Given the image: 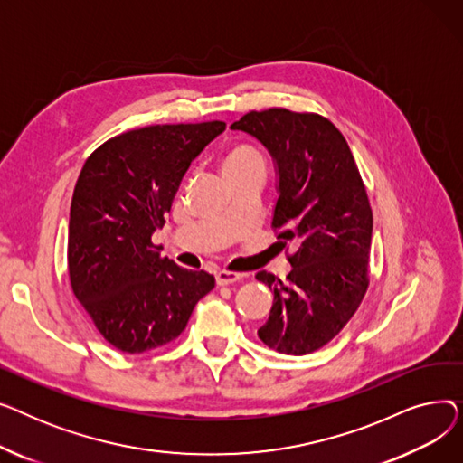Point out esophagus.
<instances>
[{"instance_id":"34e87169","label":"esophagus","mask_w":463,"mask_h":463,"mask_svg":"<svg viewBox=\"0 0 463 463\" xmlns=\"http://www.w3.org/2000/svg\"><path fill=\"white\" fill-rule=\"evenodd\" d=\"M240 279H241V274H238V272H227V270L215 272L217 285H231V283H236Z\"/></svg>"}]
</instances>
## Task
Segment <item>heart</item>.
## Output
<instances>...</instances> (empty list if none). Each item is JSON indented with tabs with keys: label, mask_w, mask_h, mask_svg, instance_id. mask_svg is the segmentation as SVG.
I'll list each match as a JSON object with an SVG mask.
<instances>
[{
	"label": "heart",
	"mask_w": 463,
	"mask_h": 463,
	"mask_svg": "<svg viewBox=\"0 0 463 463\" xmlns=\"http://www.w3.org/2000/svg\"><path fill=\"white\" fill-rule=\"evenodd\" d=\"M222 170L229 184L266 173V157L250 142H234L222 156Z\"/></svg>",
	"instance_id": "1"
}]
</instances>
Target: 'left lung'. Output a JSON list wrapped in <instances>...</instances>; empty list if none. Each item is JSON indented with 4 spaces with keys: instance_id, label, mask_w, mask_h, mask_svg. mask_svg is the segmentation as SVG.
<instances>
[{
    "instance_id": "1",
    "label": "left lung",
    "mask_w": 463,
    "mask_h": 463,
    "mask_svg": "<svg viewBox=\"0 0 463 463\" xmlns=\"http://www.w3.org/2000/svg\"><path fill=\"white\" fill-rule=\"evenodd\" d=\"M231 128L272 154L279 175L272 229L278 244L295 248L287 281L266 270L255 276L274 293L257 334L278 353L309 354L344 330L368 290L373 213L366 185L345 137L321 114L274 107Z\"/></svg>"
}]
</instances>
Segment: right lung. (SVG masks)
<instances>
[{
	"label": "right lung",
	"instance_id": "obj_1",
	"mask_svg": "<svg viewBox=\"0 0 463 463\" xmlns=\"http://www.w3.org/2000/svg\"><path fill=\"white\" fill-rule=\"evenodd\" d=\"M225 121L165 124L109 138L84 163L71 201V288L107 342L140 354L185 330L215 287L166 257L152 234L165 225L180 182Z\"/></svg>",
	"mask_w": 463,
	"mask_h": 463
}]
</instances>
